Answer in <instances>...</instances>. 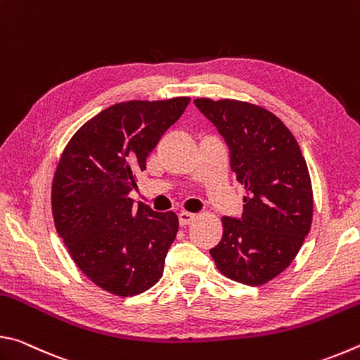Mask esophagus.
Segmentation results:
<instances>
[{"label": "esophagus", "instance_id": "1", "mask_svg": "<svg viewBox=\"0 0 360 360\" xmlns=\"http://www.w3.org/2000/svg\"><path fill=\"white\" fill-rule=\"evenodd\" d=\"M195 219H197V214H193V212H186V211L179 212V224L182 225V227H186V225L192 224Z\"/></svg>", "mask_w": 360, "mask_h": 360}]
</instances>
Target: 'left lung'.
<instances>
[{
  "mask_svg": "<svg viewBox=\"0 0 360 360\" xmlns=\"http://www.w3.org/2000/svg\"><path fill=\"white\" fill-rule=\"evenodd\" d=\"M230 149L245 186L241 219L222 217L210 254L233 281L262 285L288 268L311 229L313 186L297 139L275 114L249 101L193 100Z\"/></svg>",
  "mask_w": 360,
  "mask_h": 360,
  "instance_id": "8db88e82",
  "label": "left lung"
}]
</instances>
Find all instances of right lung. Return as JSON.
<instances>
[{
  "mask_svg": "<svg viewBox=\"0 0 360 360\" xmlns=\"http://www.w3.org/2000/svg\"><path fill=\"white\" fill-rule=\"evenodd\" d=\"M188 101L115 103L85 122L60 155L51 192L57 233L79 270L109 294L138 295L163 275L178 216L148 205L135 210L130 192Z\"/></svg>",
  "mask_w": 360,
  "mask_h": 360,
  "instance_id": "right-lung-1",
  "label": "right lung"
}]
</instances>
